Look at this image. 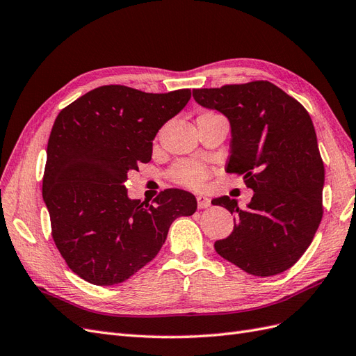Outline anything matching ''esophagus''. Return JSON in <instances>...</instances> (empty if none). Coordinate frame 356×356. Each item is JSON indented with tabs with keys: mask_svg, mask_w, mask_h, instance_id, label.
I'll return each instance as SVG.
<instances>
[{
	"mask_svg": "<svg viewBox=\"0 0 356 356\" xmlns=\"http://www.w3.org/2000/svg\"><path fill=\"white\" fill-rule=\"evenodd\" d=\"M197 207H199L200 209H204V208L211 207V200H209V197H208V196H204V195H199V196H197Z\"/></svg>",
	"mask_w": 356,
	"mask_h": 356,
	"instance_id": "1",
	"label": "esophagus"
}]
</instances>
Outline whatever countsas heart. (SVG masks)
Masks as SVG:
<instances>
[{
  "instance_id": "b5f03b06",
  "label": "heart",
  "mask_w": 356,
  "mask_h": 356,
  "mask_svg": "<svg viewBox=\"0 0 356 356\" xmlns=\"http://www.w3.org/2000/svg\"><path fill=\"white\" fill-rule=\"evenodd\" d=\"M169 175L172 181L184 187H200L208 178V172L202 165L195 163V161H179L174 168L170 169Z\"/></svg>"
}]
</instances>
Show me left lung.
<instances>
[{
    "label": "left lung",
    "mask_w": 356,
    "mask_h": 356,
    "mask_svg": "<svg viewBox=\"0 0 356 356\" xmlns=\"http://www.w3.org/2000/svg\"><path fill=\"white\" fill-rule=\"evenodd\" d=\"M195 101L229 118L230 157L225 170L254 190L245 209L238 200L213 199L234 215L229 238L215 242L225 260L254 276L294 266L322 220L324 161L306 108L270 81L195 89Z\"/></svg>",
    "instance_id": "obj_1"
}]
</instances>
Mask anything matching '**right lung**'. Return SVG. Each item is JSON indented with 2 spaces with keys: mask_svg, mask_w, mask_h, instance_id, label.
Wrapping results in <instances>:
<instances>
[{
  "mask_svg": "<svg viewBox=\"0 0 356 356\" xmlns=\"http://www.w3.org/2000/svg\"><path fill=\"white\" fill-rule=\"evenodd\" d=\"M190 89L145 93L101 86L63 108L51 127L42 199L51 236L71 270L93 285L124 282L165 243L170 224L197 209L188 191L168 188L152 204L129 199V170L148 163L159 129Z\"/></svg>",
  "mask_w": 356,
  "mask_h": 356,
  "instance_id": "1",
  "label": "right lung"
}]
</instances>
